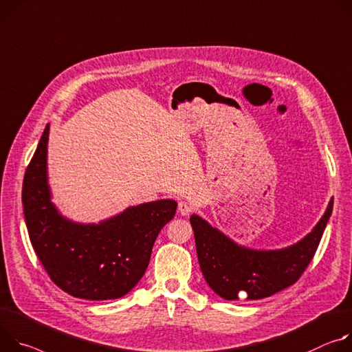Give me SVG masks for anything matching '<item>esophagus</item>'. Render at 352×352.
Masks as SVG:
<instances>
[{
	"label": "esophagus",
	"instance_id": "34e87169",
	"mask_svg": "<svg viewBox=\"0 0 352 352\" xmlns=\"http://www.w3.org/2000/svg\"><path fill=\"white\" fill-rule=\"evenodd\" d=\"M191 211H192V207H191L188 203H186V201H179V212H180V215L186 217V215H188Z\"/></svg>",
	"mask_w": 352,
	"mask_h": 352
}]
</instances>
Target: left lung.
Masks as SVG:
<instances>
[{"instance_id":"obj_1","label":"left lung","mask_w":352,"mask_h":352,"mask_svg":"<svg viewBox=\"0 0 352 352\" xmlns=\"http://www.w3.org/2000/svg\"><path fill=\"white\" fill-rule=\"evenodd\" d=\"M331 211L333 199L310 233L295 245L278 250L241 246L206 219L192 214L190 223L207 284L228 300L263 299L291 287L314 258Z\"/></svg>"}]
</instances>
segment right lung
<instances>
[{"instance_id":"right-lung-1","label":"right lung","mask_w":352,"mask_h":352,"mask_svg":"<svg viewBox=\"0 0 352 352\" xmlns=\"http://www.w3.org/2000/svg\"><path fill=\"white\" fill-rule=\"evenodd\" d=\"M49 130L50 124L38 141L22 186L30 243L52 281L64 292L88 300L122 298L142 278L155 239L175 217L177 203H144L99 223L67 219L52 203Z\"/></svg>"}]
</instances>
